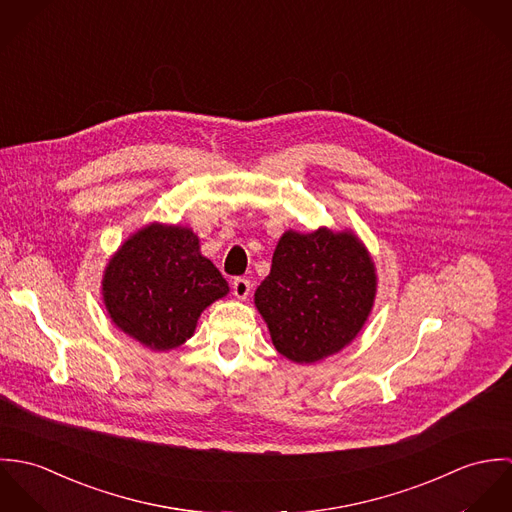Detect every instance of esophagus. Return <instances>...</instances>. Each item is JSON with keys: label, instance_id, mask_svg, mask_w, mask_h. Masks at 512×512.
<instances>
[{"label": "esophagus", "instance_id": "1", "mask_svg": "<svg viewBox=\"0 0 512 512\" xmlns=\"http://www.w3.org/2000/svg\"><path fill=\"white\" fill-rule=\"evenodd\" d=\"M232 293L238 297V299H246L248 293H250V282L246 278H234L232 282Z\"/></svg>", "mask_w": 512, "mask_h": 512}]
</instances>
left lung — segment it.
Wrapping results in <instances>:
<instances>
[{"instance_id": "left-lung-1", "label": "left lung", "mask_w": 512, "mask_h": 512, "mask_svg": "<svg viewBox=\"0 0 512 512\" xmlns=\"http://www.w3.org/2000/svg\"><path fill=\"white\" fill-rule=\"evenodd\" d=\"M376 295L374 262L351 230H288L254 293L272 343L299 365L339 353L363 329Z\"/></svg>"}]
</instances>
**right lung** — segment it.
Wrapping results in <instances>:
<instances>
[{
  "label": "right lung",
  "mask_w": 512,
  "mask_h": 512,
  "mask_svg": "<svg viewBox=\"0 0 512 512\" xmlns=\"http://www.w3.org/2000/svg\"><path fill=\"white\" fill-rule=\"evenodd\" d=\"M228 293L217 266L187 226L151 222L108 260L102 297L114 325L151 351L193 337L201 313Z\"/></svg>",
  "instance_id": "right-lung-1"
}]
</instances>
